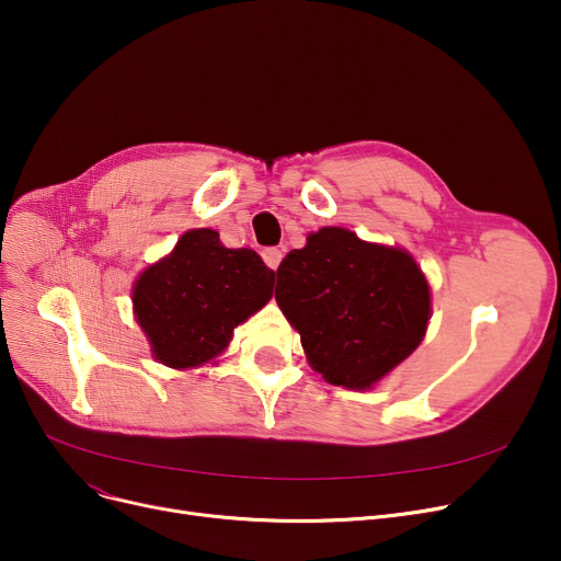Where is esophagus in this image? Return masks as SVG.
<instances>
[{
    "label": "esophagus",
    "mask_w": 561,
    "mask_h": 561,
    "mask_svg": "<svg viewBox=\"0 0 561 561\" xmlns=\"http://www.w3.org/2000/svg\"><path fill=\"white\" fill-rule=\"evenodd\" d=\"M261 256H263L265 265H268V268H273V271H275L284 254H282V250H277V248H265V250L261 252Z\"/></svg>",
    "instance_id": "obj_1"
}]
</instances>
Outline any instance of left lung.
Returning a JSON list of instances; mask_svg holds the SVG:
<instances>
[{"label": "left lung", "mask_w": 561, "mask_h": 561, "mask_svg": "<svg viewBox=\"0 0 561 561\" xmlns=\"http://www.w3.org/2000/svg\"><path fill=\"white\" fill-rule=\"evenodd\" d=\"M275 300L325 381L364 391L414 352L432 316L430 284L407 250L322 227L277 268Z\"/></svg>", "instance_id": "1"}]
</instances>
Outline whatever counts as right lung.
<instances>
[{"instance_id": "obj_1", "label": "right lung", "mask_w": 561, "mask_h": 561, "mask_svg": "<svg viewBox=\"0 0 561 561\" xmlns=\"http://www.w3.org/2000/svg\"><path fill=\"white\" fill-rule=\"evenodd\" d=\"M275 271L254 250H229L214 229H191L134 284V313L157 362H214L233 328L273 298Z\"/></svg>"}]
</instances>
